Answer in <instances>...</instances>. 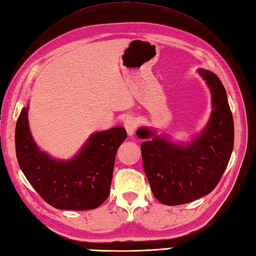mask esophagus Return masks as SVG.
Segmentation results:
<instances>
[{
  "label": "esophagus",
  "mask_w": 256,
  "mask_h": 256,
  "mask_svg": "<svg viewBox=\"0 0 256 256\" xmlns=\"http://www.w3.org/2000/svg\"><path fill=\"white\" fill-rule=\"evenodd\" d=\"M124 126L127 130V134L129 136H134V132H136V128H137V120L132 116H128L126 119H124Z\"/></svg>",
  "instance_id": "esophagus-1"
}]
</instances>
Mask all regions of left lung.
I'll list each match as a JSON object with an SVG mask.
<instances>
[{"label":"left lung","mask_w":256,"mask_h":256,"mask_svg":"<svg viewBox=\"0 0 256 256\" xmlns=\"http://www.w3.org/2000/svg\"><path fill=\"white\" fill-rule=\"evenodd\" d=\"M212 93V112L205 128L190 142H174L166 134L141 127L144 173L156 200L168 206L183 205L212 192L228 166L234 126L226 88L214 72L198 69Z\"/></svg>","instance_id":"8db88e82"}]
</instances>
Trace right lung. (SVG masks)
<instances>
[{"label": "right lung", "mask_w": 256, "mask_h": 256, "mask_svg": "<svg viewBox=\"0 0 256 256\" xmlns=\"http://www.w3.org/2000/svg\"><path fill=\"white\" fill-rule=\"evenodd\" d=\"M26 106L15 129L16 156L22 172L44 202L56 209H95L108 197L117 149L127 138L118 126L90 134L76 156L59 160L34 140Z\"/></svg>", "instance_id": "add662e5"}]
</instances>
